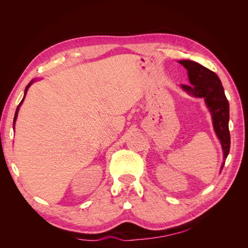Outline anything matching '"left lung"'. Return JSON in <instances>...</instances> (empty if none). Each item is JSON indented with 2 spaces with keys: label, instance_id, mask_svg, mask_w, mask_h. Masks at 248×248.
<instances>
[{
  "label": "left lung",
  "instance_id": "8db88e82",
  "mask_svg": "<svg viewBox=\"0 0 248 248\" xmlns=\"http://www.w3.org/2000/svg\"><path fill=\"white\" fill-rule=\"evenodd\" d=\"M179 63L188 71L189 81L192 85H181V87L193 96L205 98L207 107L212 114L215 132L223 150V159H227L231 147L229 130L230 107L221 81L216 73L197 62L183 60L179 61Z\"/></svg>",
  "mask_w": 248,
  "mask_h": 248
}]
</instances>
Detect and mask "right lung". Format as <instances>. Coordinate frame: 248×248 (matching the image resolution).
<instances>
[{"label":"right lung","instance_id":"add662e5","mask_svg":"<svg viewBox=\"0 0 248 248\" xmlns=\"http://www.w3.org/2000/svg\"><path fill=\"white\" fill-rule=\"evenodd\" d=\"M32 82H33V80L31 81V82H29V85L26 87V90H25V96H26V94H27V91H28V89H29V87L30 86H31V84H32ZM24 98H25V97H24ZM24 98H22V100L20 101V103L18 104V107H17V108H16V116H14V120H13V122L14 123H16V118H17V114H18V109H19V107H20V104L22 103V101H24Z\"/></svg>","mask_w":248,"mask_h":248}]
</instances>
